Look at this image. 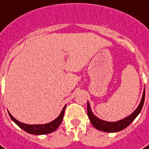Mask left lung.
<instances>
[{
  "instance_id": "left-lung-1",
  "label": "left lung",
  "mask_w": 149,
  "mask_h": 149,
  "mask_svg": "<svg viewBox=\"0 0 149 149\" xmlns=\"http://www.w3.org/2000/svg\"><path fill=\"white\" fill-rule=\"evenodd\" d=\"M144 99H145V89L143 90L142 100H141L140 104H139L138 108L128 117L124 118L123 119L118 120L116 122H108V121L102 120L98 117H96L91 110L89 103L88 102L87 103V113H88V116L90 120V123H92V125L95 129L100 130V131H104V132H107V133H115V132L121 131L125 128H127L129 124L134 120L135 118L139 114V113L142 110L143 105V103H144Z\"/></svg>"
}]
</instances>
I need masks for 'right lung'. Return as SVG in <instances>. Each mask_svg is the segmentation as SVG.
Instances as JSON below:
<instances>
[{
    "mask_svg": "<svg viewBox=\"0 0 149 149\" xmlns=\"http://www.w3.org/2000/svg\"><path fill=\"white\" fill-rule=\"evenodd\" d=\"M66 105L63 108L62 111L60 113V114L54 119L53 121L49 122L48 123H45V124H26V123H20V121L16 120L8 111L9 115L10 118L14 121L15 123H16L20 129L25 130L26 132L31 134H36V135H41V134H50L52 132L55 131L56 129L59 128L60 123L63 120L64 118V113H65V110Z\"/></svg>",
    "mask_w": 149,
    "mask_h": 149,
    "instance_id": "right-lung-1",
    "label": "right lung"
}]
</instances>
